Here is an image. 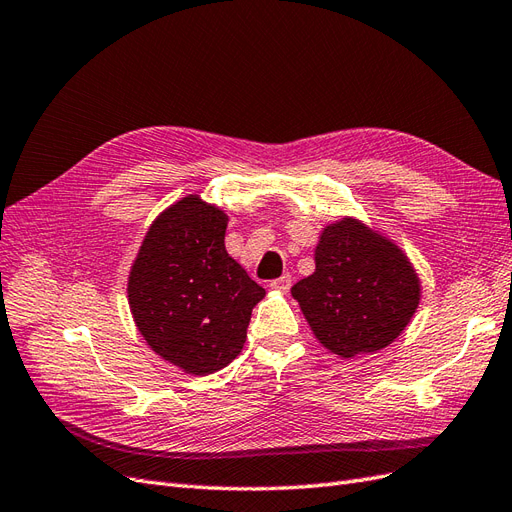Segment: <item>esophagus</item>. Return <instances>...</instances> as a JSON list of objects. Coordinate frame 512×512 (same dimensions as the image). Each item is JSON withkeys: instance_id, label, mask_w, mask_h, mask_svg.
Returning a JSON list of instances; mask_svg holds the SVG:
<instances>
[{"instance_id": "obj_1", "label": "esophagus", "mask_w": 512, "mask_h": 512, "mask_svg": "<svg viewBox=\"0 0 512 512\" xmlns=\"http://www.w3.org/2000/svg\"><path fill=\"white\" fill-rule=\"evenodd\" d=\"M290 286H292V275H288V273H284L282 277H277V280L271 282V288L280 290V292H288Z\"/></svg>"}]
</instances>
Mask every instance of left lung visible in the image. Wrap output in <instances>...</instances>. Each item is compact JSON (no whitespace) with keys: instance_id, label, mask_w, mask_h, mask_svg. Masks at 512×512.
I'll use <instances>...</instances> for the list:
<instances>
[{"instance_id":"8db88e82","label":"left lung","mask_w":512,"mask_h":512,"mask_svg":"<svg viewBox=\"0 0 512 512\" xmlns=\"http://www.w3.org/2000/svg\"><path fill=\"white\" fill-rule=\"evenodd\" d=\"M314 260L316 271L290 292L324 348L352 359L382 350L408 327L421 282L393 241L342 218L322 230Z\"/></svg>"}]
</instances>
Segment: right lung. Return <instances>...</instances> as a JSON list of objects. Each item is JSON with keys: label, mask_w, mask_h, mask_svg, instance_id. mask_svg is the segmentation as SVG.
<instances>
[{"label": "right lung", "mask_w": 512, "mask_h": 512, "mask_svg": "<svg viewBox=\"0 0 512 512\" xmlns=\"http://www.w3.org/2000/svg\"><path fill=\"white\" fill-rule=\"evenodd\" d=\"M228 215L200 196L158 215L128 277V303L149 348L185 374L237 359L254 305L265 297L224 245Z\"/></svg>", "instance_id": "obj_1"}]
</instances>
